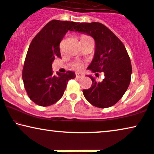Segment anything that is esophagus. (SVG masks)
<instances>
[{
	"label": "esophagus",
	"instance_id": "esophagus-1",
	"mask_svg": "<svg viewBox=\"0 0 154 154\" xmlns=\"http://www.w3.org/2000/svg\"><path fill=\"white\" fill-rule=\"evenodd\" d=\"M83 75H84V74H83V73H80V72L75 73V76H76V78H78V79H80V78L83 77Z\"/></svg>",
	"mask_w": 154,
	"mask_h": 154
}]
</instances>
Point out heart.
Segmentation results:
<instances>
[{
  "label": "heart",
  "instance_id": "1",
  "mask_svg": "<svg viewBox=\"0 0 154 154\" xmlns=\"http://www.w3.org/2000/svg\"><path fill=\"white\" fill-rule=\"evenodd\" d=\"M88 37H87V36L83 35V36H82L81 39H85V38H88ZM73 67L75 69H81V68L83 67V64H82L81 63H74V64H73Z\"/></svg>",
  "mask_w": 154,
  "mask_h": 154
}]
</instances>
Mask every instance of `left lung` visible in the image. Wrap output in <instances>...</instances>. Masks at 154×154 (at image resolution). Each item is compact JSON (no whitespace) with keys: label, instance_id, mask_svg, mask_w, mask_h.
Masks as SVG:
<instances>
[{"label":"left lung","instance_id":"8db88e82","mask_svg":"<svg viewBox=\"0 0 154 154\" xmlns=\"http://www.w3.org/2000/svg\"><path fill=\"white\" fill-rule=\"evenodd\" d=\"M73 31L94 39V57L87 69L93 73L104 72L105 75L101 82L88 75L93 83L89 89L83 90L84 97L95 107L112 106L122 98L131 81V61L125 47L110 29L100 23H79Z\"/></svg>","mask_w":154,"mask_h":154}]
</instances>
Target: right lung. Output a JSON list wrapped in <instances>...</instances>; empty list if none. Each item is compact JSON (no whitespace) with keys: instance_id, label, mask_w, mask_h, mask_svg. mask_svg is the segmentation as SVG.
Here are the masks:
<instances>
[{"instance_id":"add662e5","label":"right lung","mask_w":154,"mask_h":154,"mask_svg":"<svg viewBox=\"0 0 154 154\" xmlns=\"http://www.w3.org/2000/svg\"><path fill=\"white\" fill-rule=\"evenodd\" d=\"M79 23L53 20L48 23L34 37L29 45L23 70V81L32 101L47 107L61 99L69 80L75 74H53L52 63L55 58H61L59 44L68 31H73Z\"/></svg>"}]
</instances>
